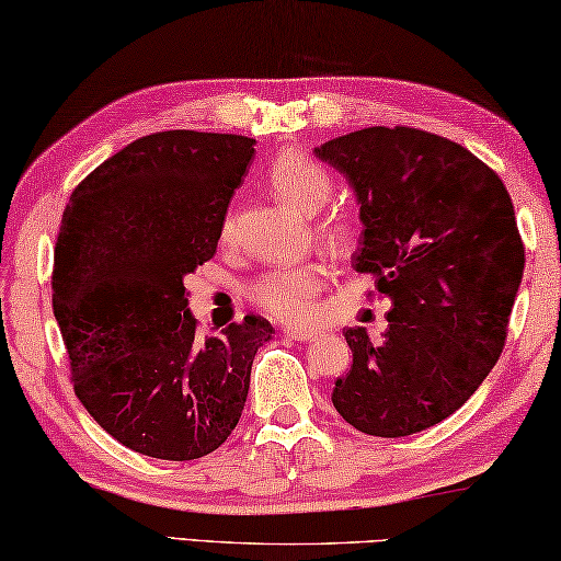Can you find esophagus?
I'll list each match as a JSON object with an SVG mask.
<instances>
[{
  "label": "esophagus",
  "instance_id": "1",
  "mask_svg": "<svg viewBox=\"0 0 561 561\" xmlns=\"http://www.w3.org/2000/svg\"><path fill=\"white\" fill-rule=\"evenodd\" d=\"M286 335H290L293 341H300V343H308L318 337L316 330H302V328H286Z\"/></svg>",
  "mask_w": 561,
  "mask_h": 561
}]
</instances>
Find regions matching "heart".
<instances>
[{
  "instance_id": "obj_1",
  "label": "heart",
  "mask_w": 561,
  "mask_h": 561,
  "mask_svg": "<svg viewBox=\"0 0 561 561\" xmlns=\"http://www.w3.org/2000/svg\"><path fill=\"white\" fill-rule=\"evenodd\" d=\"M268 181L275 194L288 201L302 214H316L323 208L333 194V176L302 151H280L268 167ZM233 220L226 216L224 238L231 233ZM318 233L330 245L343 248L351 243L353 224L343 210H328L318 220ZM328 263L323 259H306L293 265H278L268 273L259 275L248 288V296L265 313L288 325H308L318 316V296L328 283Z\"/></svg>"
}]
</instances>
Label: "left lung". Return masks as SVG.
<instances>
[{"label":"left lung","mask_w":561,"mask_h":561,"mask_svg":"<svg viewBox=\"0 0 561 561\" xmlns=\"http://www.w3.org/2000/svg\"><path fill=\"white\" fill-rule=\"evenodd\" d=\"M360 204L353 255L390 298L373 341L345 328L353 365L333 405L355 430L405 437L460 410L507 341L525 245L502 179L465 146L410 126H370L316 149Z\"/></svg>","instance_id":"obj_1"}]
</instances>
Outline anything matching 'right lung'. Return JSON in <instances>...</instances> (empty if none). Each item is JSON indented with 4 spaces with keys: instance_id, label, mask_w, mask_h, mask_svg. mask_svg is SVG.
I'll return each instance as SVG.
<instances>
[{
    "instance_id": "right-lung-1",
    "label": "right lung",
    "mask_w": 561,
    "mask_h": 561,
    "mask_svg": "<svg viewBox=\"0 0 561 561\" xmlns=\"http://www.w3.org/2000/svg\"><path fill=\"white\" fill-rule=\"evenodd\" d=\"M253 144L186 128L141 136L91 171L64 210L51 306L73 392L134 453L198 460L241 420L273 325L245 316L201 337L183 278L214 259Z\"/></svg>"
}]
</instances>
